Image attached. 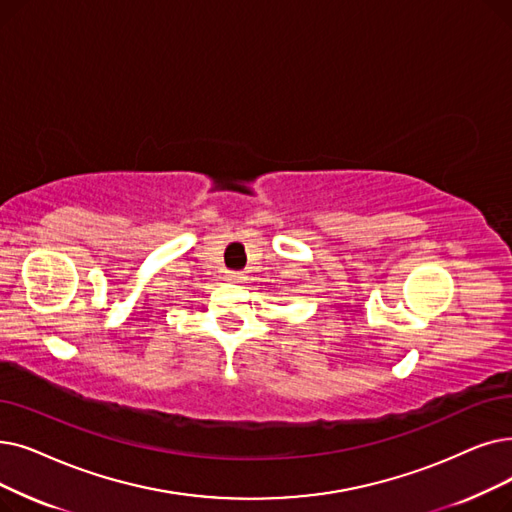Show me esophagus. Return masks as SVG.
<instances>
[{"label":"esophagus","instance_id":"obj_1","mask_svg":"<svg viewBox=\"0 0 512 512\" xmlns=\"http://www.w3.org/2000/svg\"><path fill=\"white\" fill-rule=\"evenodd\" d=\"M244 276L240 274V272H226V280H230V282H240Z\"/></svg>","mask_w":512,"mask_h":512}]
</instances>
